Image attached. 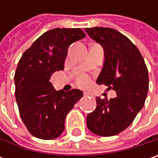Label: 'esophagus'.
<instances>
[{
    "mask_svg": "<svg viewBox=\"0 0 158 158\" xmlns=\"http://www.w3.org/2000/svg\"><path fill=\"white\" fill-rule=\"evenodd\" d=\"M83 94H84V96H88L89 93L88 91H84V92H83Z\"/></svg>",
    "mask_w": 158,
    "mask_h": 158,
    "instance_id": "obj_1",
    "label": "esophagus"
}]
</instances>
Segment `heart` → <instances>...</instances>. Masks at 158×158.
<instances>
[{"label":"heart","mask_w":158,"mask_h":158,"mask_svg":"<svg viewBox=\"0 0 158 158\" xmlns=\"http://www.w3.org/2000/svg\"><path fill=\"white\" fill-rule=\"evenodd\" d=\"M77 83L79 86H87L89 83V79L86 75H79L77 77Z\"/></svg>","instance_id":"1"}]
</instances>
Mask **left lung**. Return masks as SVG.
I'll list each match as a JSON object with an SVG mask.
<instances>
[{"label": "left lung", "instance_id": "1", "mask_svg": "<svg viewBox=\"0 0 158 158\" xmlns=\"http://www.w3.org/2000/svg\"><path fill=\"white\" fill-rule=\"evenodd\" d=\"M104 49L105 62L97 83L116 91L113 99H96L97 107L87 116L93 134L112 136L125 130L144 104L149 87L148 70L138 48L125 35L109 27L85 28Z\"/></svg>", "mask_w": 158, "mask_h": 158}]
</instances>
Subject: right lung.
<instances>
[{"mask_svg":"<svg viewBox=\"0 0 158 158\" xmlns=\"http://www.w3.org/2000/svg\"><path fill=\"white\" fill-rule=\"evenodd\" d=\"M86 36L79 28H55L44 33L21 56L15 74L20 116L29 133L50 140L61 135L65 119L82 97L79 89L56 91L49 79L64 69L69 46Z\"/></svg>","mask_w":158,"mask_h":158,"instance_id":"1","label":"right lung"}]
</instances>
